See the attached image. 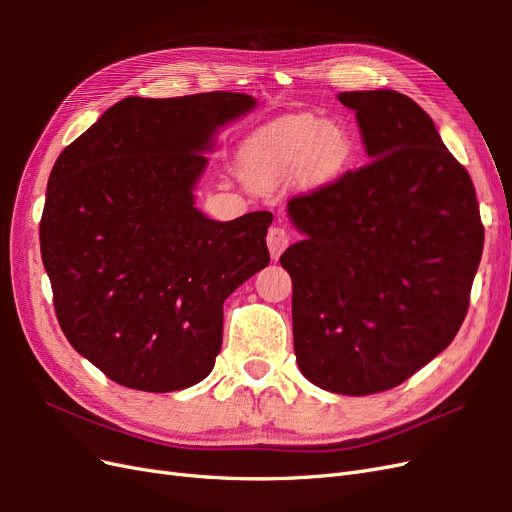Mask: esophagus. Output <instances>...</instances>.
<instances>
[{"label": "esophagus", "instance_id": "obj_1", "mask_svg": "<svg viewBox=\"0 0 512 512\" xmlns=\"http://www.w3.org/2000/svg\"><path fill=\"white\" fill-rule=\"evenodd\" d=\"M290 245V235L288 230L282 226H271L267 232V247H269V254L273 260H277L282 256V252Z\"/></svg>", "mask_w": 512, "mask_h": 512}]
</instances>
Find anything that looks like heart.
<instances>
[{
  "mask_svg": "<svg viewBox=\"0 0 512 512\" xmlns=\"http://www.w3.org/2000/svg\"><path fill=\"white\" fill-rule=\"evenodd\" d=\"M350 156L352 136L346 126L314 115H297L273 123L247 145L243 173L260 190L290 175L314 188L333 181L348 166Z\"/></svg>",
  "mask_w": 512,
  "mask_h": 512,
  "instance_id": "obj_1",
  "label": "heart"
}]
</instances>
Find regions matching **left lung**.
I'll use <instances>...</instances> for the list:
<instances>
[{
    "label": "left lung",
    "mask_w": 512,
    "mask_h": 512,
    "mask_svg": "<svg viewBox=\"0 0 512 512\" xmlns=\"http://www.w3.org/2000/svg\"><path fill=\"white\" fill-rule=\"evenodd\" d=\"M337 98L356 113L371 162L290 200L303 239L280 262L301 374L361 397L393 389L453 342L485 228L468 170L421 106L391 89Z\"/></svg>",
    "instance_id": "obj_1"
}]
</instances>
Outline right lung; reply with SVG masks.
<instances>
[{
	"mask_svg": "<svg viewBox=\"0 0 512 512\" xmlns=\"http://www.w3.org/2000/svg\"><path fill=\"white\" fill-rule=\"evenodd\" d=\"M254 106L232 91L123 98L51 170L40 250L59 327L121 386L205 380L224 301L269 265V211L215 222L194 205L215 134Z\"/></svg>",
	"mask_w": 512,
	"mask_h": 512,
	"instance_id": "add662e5",
	"label": "right lung"
}]
</instances>
